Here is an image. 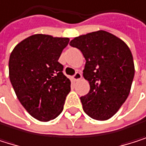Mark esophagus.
I'll return each mask as SVG.
<instances>
[{
	"mask_svg": "<svg viewBox=\"0 0 146 146\" xmlns=\"http://www.w3.org/2000/svg\"><path fill=\"white\" fill-rule=\"evenodd\" d=\"M82 78V74L80 72H76L74 76H73V79L75 80V81H78V80H80Z\"/></svg>",
	"mask_w": 146,
	"mask_h": 146,
	"instance_id": "esophagus-1",
	"label": "esophagus"
}]
</instances>
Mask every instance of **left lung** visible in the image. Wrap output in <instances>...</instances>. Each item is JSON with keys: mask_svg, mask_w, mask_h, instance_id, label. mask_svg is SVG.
<instances>
[{"mask_svg": "<svg viewBox=\"0 0 146 146\" xmlns=\"http://www.w3.org/2000/svg\"><path fill=\"white\" fill-rule=\"evenodd\" d=\"M70 45L81 50L86 60L83 75L90 89L80 98L84 112L96 120L111 118L127 99L133 81L135 68L129 47L104 30L79 35Z\"/></svg>", "mask_w": 146, "mask_h": 146, "instance_id": "8db88e82", "label": "left lung"}]
</instances>
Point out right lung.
I'll use <instances>...</instances> for the list:
<instances>
[{"instance_id":"obj_1","label":"right lung","mask_w":146,"mask_h":146,"mask_svg":"<svg viewBox=\"0 0 146 146\" xmlns=\"http://www.w3.org/2000/svg\"><path fill=\"white\" fill-rule=\"evenodd\" d=\"M67 37L36 34L19 42L9 56V79L16 97L35 119H55L63 110L70 80L58 62Z\"/></svg>"}]
</instances>
